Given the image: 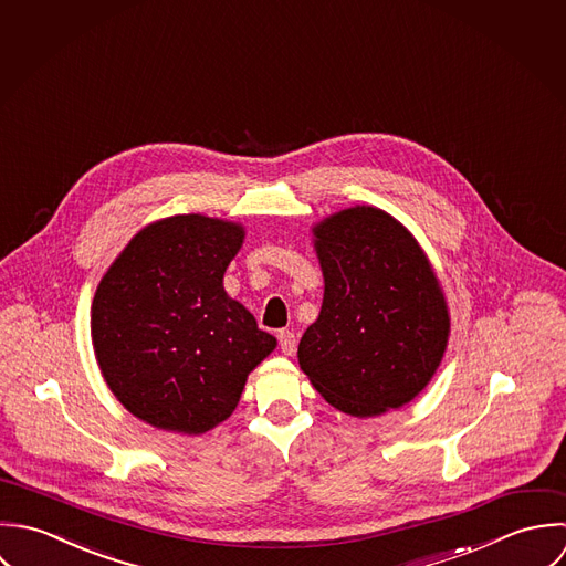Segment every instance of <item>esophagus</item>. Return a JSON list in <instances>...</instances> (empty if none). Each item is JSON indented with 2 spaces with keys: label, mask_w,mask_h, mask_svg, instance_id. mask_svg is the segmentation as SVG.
<instances>
[{
  "label": "esophagus",
  "mask_w": 566,
  "mask_h": 566,
  "mask_svg": "<svg viewBox=\"0 0 566 566\" xmlns=\"http://www.w3.org/2000/svg\"><path fill=\"white\" fill-rule=\"evenodd\" d=\"M277 340H280V349H282L286 356L295 354L297 339H295V333H293V331H280V333H277Z\"/></svg>",
  "instance_id": "obj_1"
}]
</instances>
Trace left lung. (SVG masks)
<instances>
[{
    "label": "left lung",
    "mask_w": 566,
    "mask_h": 566,
    "mask_svg": "<svg viewBox=\"0 0 566 566\" xmlns=\"http://www.w3.org/2000/svg\"><path fill=\"white\" fill-rule=\"evenodd\" d=\"M324 302L297 347L302 371L343 413L382 416L436 376L449 304L413 233L385 210L354 206L313 227Z\"/></svg>",
    "instance_id": "left-lung-1"
}]
</instances>
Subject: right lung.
Masks as SVG:
<instances>
[{
    "instance_id": "1",
    "label": "right lung",
    "mask_w": 566,
    "mask_h": 566,
    "mask_svg": "<svg viewBox=\"0 0 566 566\" xmlns=\"http://www.w3.org/2000/svg\"><path fill=\"white\" fill-rule=\"evenodd\" d=\"M242 240L240 223L175 214L139 229L103 275L92 304L96 360L142 422L184 436L212 431L275 349L223 286Z\"/></svg>"
}]
</instances>
